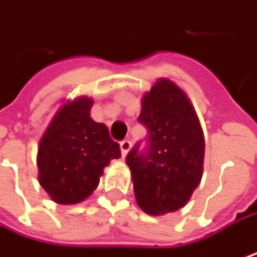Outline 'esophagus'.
Returning <instances> with one entry per match:
<instances>
[{
    "instance_id": "esophagus-1",
    "label": "esophagus",
    "mask_w": 257,
    "mask_h": 257,
    "mask_svg": "<svg viewBox=\"0 0 257 257\" xmlns=\"http://www.w3.org/2000/svg\"><path fill=\"white\" fill-rule=\"evenodd\" d=\"M131 147H132V144H131L129 140H123V141L120 143V152H122V156H123V157L128 154L129 150H131Z\"/></svg>"
}]
</instances>
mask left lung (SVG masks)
Instances as JSON below:
<instances>
[{
    "instance_id": "1",
    "label": "left lung",
    "mask_w": 257,
    "mask_h": 257,
    "mask_svg": "<svg viewBox=\"0 0 257 257\" xmlns=\"http://www.w3.org/2000/svg\"><path fill=\"white\" fill-rule=\"evenodd\" d=\"M138 120L149 129V150L126 156L138 206L152 216L184 207L203 176L204 135L197 113L175 82L162 78L141 98Z\"/></svg>"
}]
</instances>
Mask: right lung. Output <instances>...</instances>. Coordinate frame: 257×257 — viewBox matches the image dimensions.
I'll use <instances>...</instances> for the list:
<instances>
[{
  "mask_svg": "<svg viewBox=\"0 0 257 257\" xmlns=\"http://www.w3.org/2000/svg\"><path fill=\"white\" fill-rule=\"evenodd\" d=\"M92 98L67 100L53 116L38 146V181L59 204H76L100 184L105 166L120 157L104 123L91 117Z\"/></svg>",
  "mask_w": 257,
  "mask_h": 257,
  "instance_id": "add662e5",
  "label": "right lung"
}]
</instances>
